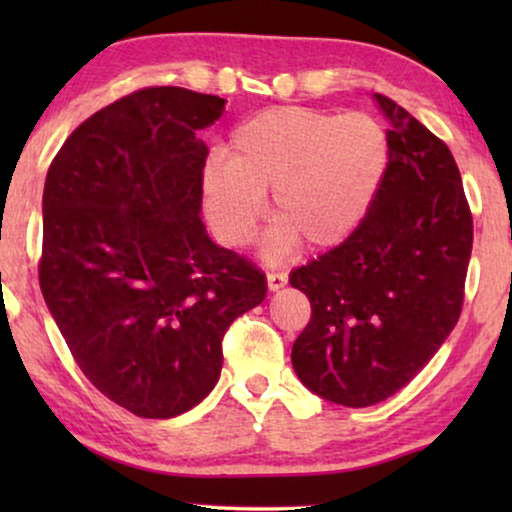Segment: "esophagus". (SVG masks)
I'll list each match as a JSON object with an SVG mask.
<instances>
[{"instance_id": "1", "label": "esophagus", "mask_w": 512, "mask_h": 512, "mask_svg": "<svg viewBox=\"0 0 512 512\" xmlns=\"http://www.w3.org/2000/svg\"><path fill=\"white\" fill-rule=\"evenodd\" d=\"M289 282V275L286 272H268V289L270 291H279L282 286Z\"/></svg>"}]
</instances>
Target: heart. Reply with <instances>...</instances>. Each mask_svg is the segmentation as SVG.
<instances>
[{
  "instance_id": "1",
  "label": "heart",
  "mask_w": 512,
  "mask_h": 512,
  "mask_svg": "<svg viewBox=\"0 0 512 512\" xmlns=\"http://www.w3.org/2000/svg\"><path fill=\"white\" fill-rule=\"evenodd\" d=\"M387 167L389 135L373 114L265 109L237 125L226 163L212 158L205 165V214L223 242L240 247L270 193L279 226L268 254H284L296 240L314 251L333 249L368 216Z\"/></svg>"
}]
</instances>
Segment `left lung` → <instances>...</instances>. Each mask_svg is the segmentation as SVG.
I'll return each mask as SVG.
<instances>
[{
	"label": "left lung",
	"instance_id": "obj_1",
	"mask_svg": "<svg viewBox=\"0 0 512 512\" xmlns=\"http://www.w3.org/2000/svg\"><path fill=\"white\" fill-rule=\"evenodd\" d=\"M389 167L345 242L291 272L312 317L291 349L300 382L366 408L403 389L438 352L464 305L473 216L443 139L384 95Z\"/></svg>",
	"mask_w": 512,
	"mask_h": 512
}]
</instances>
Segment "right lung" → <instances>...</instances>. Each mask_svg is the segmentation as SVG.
I'll list each match as a JSON object with an SVG mask.
<instances>
[{
	"label": "right lung",
	"instance_id": "obj_1",
	"mask_svg": "<svg viewBox=\"0 0 512 512\" xmlns=\"http://www.w3.org/2000/svg\"><path fill=\"white\" fill-rule=\"evenodd\" d=\"M223 104L135 90L86 118L46 174L41 293L83 375L137 417L198 405L219 382L223 335L268 291L198 216L207 146L195 132Z\"/></svg>",
	"mask_w": 512,
	"mask_h": 512
}]
</instances>
